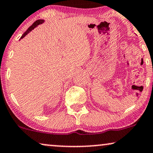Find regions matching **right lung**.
<instances>
[{"instance_id": "right-lung-1", "label": "right lung", "mask_w": 153, "mask_h": 153, "mask_svg": "<svg viewBox=\"0 0 153 153\" xmlns=\"http://www.w3.org/2000/svg\"><path fill=\"white\" fill-rule=\"evenodd\" d=\"M43 22H44V21H43V20H42V19H38V20H36V21L35 22H34V23L32 25L30 26V27L28 28L27 30H26L25 33H24L23 35L22 36V37H21V38H20V39H22V38H23L24 37V36H25L26 35V34H28V33H29V32L30 31V30H32L33 29V28H35L38 25H39V24L43 23Z\"/></svg>"}]
</instances>
